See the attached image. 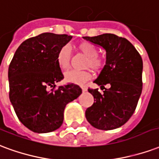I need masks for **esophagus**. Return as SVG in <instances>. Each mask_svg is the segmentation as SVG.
I'll use <instances>...</instances> for the list:
<instances>
[{
	"label": "esophagus",
	"mask_w": 159,
	"mask_h": 159,
	"mask_svg": "<svg viewBox=\"0 0 159 159\" xmlns=\"http://www.w3.org/2000/svg\"><path fill=\"white\" fill-rule=\"evenodd\" d=\"M80 87H81V89H82V91H87V87H86L85 85H81Z\"/></svg>",
	"instance_id": "esophagus-1"
}]
</instances>
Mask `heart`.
I'll use <instances>...</instances> for the list:
<instances>
[{
	"label": "heart",
	"instance_id": "obj_1",
	"mask_svg": "<svg viewBox=\"0 0 159 159\" xmlns=\"http://www.w3.org/2000/svg\"><path fill=\"white\" fill-rule=\"evenodd\" d=\"M79 50L83 55L87 57L85 61V68H91L93 70H99L102 68L104 61L97 57V49L96 46L88 42L81 43L79 46ZM71 58V49L68 45L62 46L57 54V62L62 69H67L69 67ZM91 73L89 71H79L72 69L64 74V79L68 83L81 84L90 80Z\"/></svg>",
	"mask_w": 159,
	"mask_h": 159
}]
</instances>
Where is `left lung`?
I'll list each match as a JSON object with an SVG mask.
<instances>
[{"label": "left lung", "instance_id": "8db88e82", "mask_svg": "<svg viewBox=\"0 0 159 159\" xmlns=\"http://www.w3.org/2000/svg\"><path fill=\"white\" fill-rule=\"evenodd\" d=\"M106 52V64L94 83L105 91L88 89L95 102L85 111V118L98 129L110 130L125 125L132 116L142 91L143 62L135 46L113 34L84 36ZM108 84L107 89L104 85Z\"/></svg>", "mask_w": 159, "mask_h": 159}]
</instances>
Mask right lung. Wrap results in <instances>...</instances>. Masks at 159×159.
Masks as SVG:
<instances>
[{"label":"right lung","instance_id":"obj_1","mask_svg":"<svg viewBox=\"0 0 159 159\" xmlns=\"http://www.w3.org/2000/svg\"><path fill=\"white\" fill-rule=\"evenodd\" d=\"M71 35L43 33L18 46L8 68L9 98L21 123L36 133L54 131L62 125L66 105L82 93L68 84L53 91L63 79L57 54Z\"/></svg>","mask_w":159,"mask_h":159}]
</instances>
